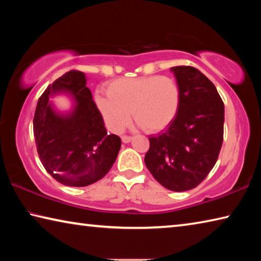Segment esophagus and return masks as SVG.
Returning a JSON list of instances; mask_svg holds the SVG:
<instances>
[{
	"label": "esophagus",
	"mask_w": 261,
	"mask_h": 261,
	"mask_svg": "<svg viewBox=\"0 0 261 261\" xmlns=\"http://www.w3.org/2000/svg\"><path fill=\"white\" fill-rule=\"evenodd\" d=\"M121 139H122V141L123 143H130V140H131V137L130 136H122L121 137Z\"/></svg>",
	"instance_id": "1"
}]
</instances>
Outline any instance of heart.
I'll use <instances>...</instances> for the list:
<instances>
[{"instance_id": "b5f03b06", "label": "heart", "mask_w": 261, "mask_h": 261, "mask_svg": "<svg viewBox=\"0 0 261 261\" xmlns=\"http://www.w3.org/2000/svg\"><path fill=\"white\" fill-rule=\"evenodd\" d=\"M107 96L98 94L96 106L106 124L120 132L130 122V112L138 125L147 132H158L170 124L177 115L180 88L169 76L120 78L109 83Z\"/></svg>"}]
</instances>
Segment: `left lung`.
<instances>
[{
	"instance_id": "left-lung-1",
	"label": "left lung",
	"mask_w": 261,
	"mask_h": 261,
	"mask_svg": "<svg viewBox=\"0 0 261 261\" xmlns=\"http://www.w3.org/2000/svg\"><path fill=\"white\" fill-rule=\"evenodd\" d=\"M170 70L180 88L179 108L163 134L148 138L145 165L161 185L180 192L198 187L218 161L224 105L214 84L198 69Z\"/></svg>"
}]
</instances>
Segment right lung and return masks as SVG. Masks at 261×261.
<instances>
[{
	"label": "right lung",
	"mask_w": 261,
	"mask_h": 261,
	"mask_svg": "<svg viewBox=\"0 0 261 261\" xmlns=\"http://www.w3.org/2000/svg\"><path fill=\"white\" fill-rule=\"evenodd\" d=\"M59 91L74 96L76 108L71 114L59 115L52 110L49 98ZM33 134L42 166L67 187H87L102 178L121 148L120 137L107 134L85 74L78 70L56 79L39 98Z\"/></svg>",
	"instance_id": "1"
}]
</instances>
